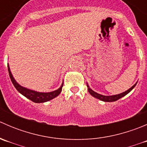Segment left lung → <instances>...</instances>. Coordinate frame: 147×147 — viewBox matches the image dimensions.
<instances>
[{"label": "left lung", "mask_w": 147, "mask_h": 147, "mask_svg": "<svg viewBox=\"0 0 147 147\" xmlns=\"http://www.w3.org/2000/svg\"><path fill=\"white\" fill-rule=\"evenodd\" d=\"M137 83H136V84H134V85L131 87V88H129L128 90H127V91L121 93V94H116V95H112V96L102 95V94H98V93L95 92H94L93 90H92L90 88V87L88 86V84H87V90H88V92H90V94H91L92 97H95V98H97V99H99V100H102V101H104V102H115V101H117V100H118L119 99L121 98V97H124V96H125L126 94H128L129 92H131V90H132V89L135 87L136 84H137Z\"/></svg>", "instance_id": "1"}]
</instances>
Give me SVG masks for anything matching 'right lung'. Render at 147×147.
I'll use <instances>...</instances> for the list:
<instances>
[{"label":"right lung","instance_id":"add662e5","mask_svg":"<svg viewBox=\"0 0 147 147\" xmlns=\"http://www.w3.org/2000/svg\"><path fill=\"white\" fill-rule=\"evenodd\" d=\"M8 73H9V76L10 80H11V82H13V85L16 87V90L22 94L23 95H24L25 97H27L28 99L30 100L31 101L35 103H41V102H45L49 101V100H53L55 97H57V96L60 94V93L61 92L62 88H63V83L62 84L61 87L58 89V90H55V91L50 92H38L33 91V90H28L27 88H25V87H22L20 84H18L16 82V80L13 78V75H12L11 72H10L9 66L8 65Z\"/></svg>","mask_w":147,"mask_h":147}]
</instances>
